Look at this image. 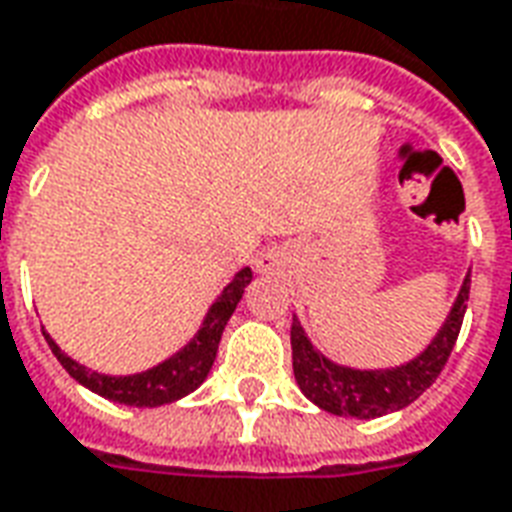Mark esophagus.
Segmentation results:
<instances>
[{
    "instance_id": "34e87169",
    "label": "esophagus",
    "mask_w": 512,
    "mask_h": 512,
    "mask_svg": "<svg viewBox=\"0 0 512 512\" xmlns=\"http://www.w3.org/2000/svg\"><path fill=\"white\" fill-rule=\"evenodd\" d=\"M260 268H263V271H271V268H274V257H263V260H260Z\"/></svg>"
}]
</instances>
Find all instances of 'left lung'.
I'll return each mask as SVG.
<instances>
[{"label":"left lung","mask_w":512,"mask_h":512,"mask_svg":"<svg viewBox=\"0 0 512 512\" xmlns=\"http://www.w3.org/2000/svg\"><path fill=\"white\" fill-rule=\"evenodd\" d=\"M472 274L463 282L458 299L452 304L450 318L444 321L436 340L422 354L395 370H351L329 362L315 351L307 340L301 323L293 318L290 326V345H293V376L304 395L312 403L337 417L373 419L384 417L389 411L406 408L428 389L447 365L458 332H461L466 301H469Z\"/></svg>","instance_id":"obj_1"}]
</instances>
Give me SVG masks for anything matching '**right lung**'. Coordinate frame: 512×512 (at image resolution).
I'll return each mask as SVG.
<instances>
[{
  "label": "right lung",
  "instance_id": "1",
  "mask_svg": "<svg viewBox=\"0 0 512 512\" xmlns=\"http://www.w3.org/2000/svg\"><path fill=\"white\" fill-rule=\"evenodd\" d=\"M249 282H252V268L238 271L233 282L222 290V296L213 301V307L205 315V323H202L197 337L183 351L169 356L167 362H161V365L153 367V370H145V373H136V376H101V373H93V370H87L79 362H73L71 356L62 354L60 345L54 343L46 332L43 334H46L54 356L60 359V365L79 384L93 389L95 395L136 408L164 406V403H172V400L194 392L208 378L213 359H216V351H219L224 326H227L230 315L238 307V301L244 296V288Z\"/></svg>",
  "mask_w": 512,
  "mask_h": 512
}]
</instances>
